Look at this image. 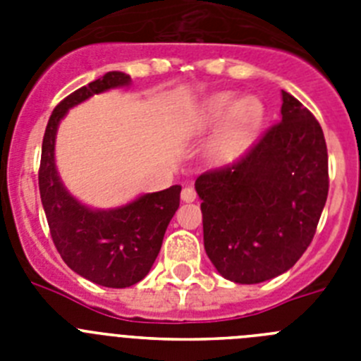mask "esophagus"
I'll return each instance as SVG.
<instances>
[{
    "label": "esophagus",
    "mask_w": 361,
    "mask_h": 361,
    "mask_svg": "<svg viewBox=\"0 0 361 361\" xmlns=\"http://www.w3.org/2000/svg\"><path fill=\"white\" fill-rule=\"evenodd\" d=\"M180 199H183L184 202H193V200L197 199L195 188H193V186L183 188V191H180Z\"/></svg>",
    "instance_id": "esophagus-1"
}]
</instances>
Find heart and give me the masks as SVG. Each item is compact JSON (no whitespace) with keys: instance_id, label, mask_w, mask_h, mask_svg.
Masks as SVG:
<instances>
[{"instance_id":"obj_1","label":"heart","mask_w":361,"mask_h":361,"mask_svg":"<svg viewBox=\"0 0 361 361\" xmlns=\"http://www.w3.org/2000/svg\"><path fill=\"white\" fill-rule=\"evenodd\" d=\"M262 114V104L255 97H245L235 103L231 94H216L200 108L199 126H213L226 116L216 139V148L226 153L240 146L258 128Z\"/></svg>"}]
</instances>
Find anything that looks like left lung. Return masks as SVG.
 <instances>
[{"label": "left lung", "instance_id": "1", "mask_svg": "<svg viewBox=\"0 0 361 361\" xmlns=\"http://www.w3.org/2000/svg\"><path fill=\"white\" fill-rule=\"evenodd\" d=\"M282 117L231 164L195 180L204 247L224 279L258 283L296 264L329 193L327 145L311 111L282 92Z\"/></svg>", "mask_w": 361, "mask_h": 361}]
</instances>
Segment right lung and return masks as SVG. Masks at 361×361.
I'll return each instance as SVG.
<instances>
[{
    "instance_id": "1",
    "label": "right lung",
    "mask_w": 361,
    "mask_h": 361,
    "mask_svg": "<svg viewBox=\"0 0 361 361\" xmlns=\"http://www.w3.org/2000/svg\"><path fill=\"white\" fill-rule=\"evenodd\" d=\"M130 75L108 72L81 86L54 108L43 137L39 193L54 245L66 266L104 288H130L152 269L171 216L180 202V186L139 197L124 208L92 212L63 188L54 164V141L68 108L90 95L128 85Z\"/></svg>"
}]
</instances>
